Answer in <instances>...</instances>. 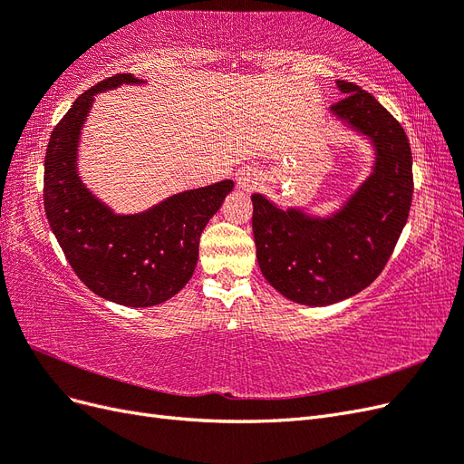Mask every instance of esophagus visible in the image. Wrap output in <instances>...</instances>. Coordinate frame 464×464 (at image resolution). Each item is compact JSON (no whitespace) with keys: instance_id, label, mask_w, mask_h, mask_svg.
<instances>
[{"instance_id":"34e87169","label":"esophagus","mask_w":464,"mask_h":464,"mask_svg":"<svg viewBox=\"0 0 464 464\" xmlns=\"http://www.w3.org/2000/svg\"><path fill=\"white\" fill-rule=\"evenodd\" d=\"M236 181H237V188L240 189H244V191H251V189H256L261 181H263V178H261V172L259 170H256V168H242V170H237V174H236Z\"/></svg>"}]
</instances>
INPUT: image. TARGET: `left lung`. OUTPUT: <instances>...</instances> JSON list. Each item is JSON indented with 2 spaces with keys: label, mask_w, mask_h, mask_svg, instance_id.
I'll return each instance as SVG.
<instances>
[{
  "label": "left lung",
  "mask_w": 464,
  "mask_h": 464,
  "mask_svg": "<svg viewBox=\"0 0 464 464\" xmlns=\"http://www.w3.org/2000/svg\"><path fill=\"white\" fill-rule=\"evenodd\" d=\"M331 114L373 147L370 176L327 217L280 208L259 193L254 237L263 276L285 298L329 305L353 298L383 271L412 203V152L401 123L354 82L336 81Z\"/></svg>",
  "instance_id": "left-lung-1"
}]
</instances>
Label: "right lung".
<instances>
[{
    "mask_svg": "<svg viewBox=\"0 0 464 464\" xmlns=\"http://www.w3.org/2000/svg\"><path fill=\"white\" fill-rule=\"evenodd\" d=\"M120 73L82 92L55 125L44 159V208L75 275L98 296L130 307L159 305L188 285L207 222L234 189L232 179L170 195L143 213L118 215L77 172L81 131L94 96L143 85Z\"/></svg>",
    "mask_w": 464,
    "mask_h": 464,
    "instance_id": "right-lung-1",
    "label": "right lung"
}]
</instances>
